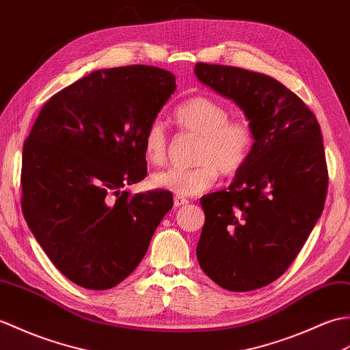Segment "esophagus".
Instances as JSON below:
<instances>
[{
  "label": "esophagus",
  "instance_id": "1",
  "mask_svg": "<svg viewBox=\"0 0 350 350\" xmlns=\"http://www.w3.org/2000/svg\"><path fill=\"white\" fill-rule=\"evenodd\" d=\"M187 204H189V199H185V198H183V196H175V199H174V205H175L176 208L184 206V205H187Z\"/></svg>",
  "mask_w": 350,
  "mask_h": 350
}]
</instances>
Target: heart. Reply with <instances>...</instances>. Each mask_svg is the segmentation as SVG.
<instances>
[{
  "instance_id": "obj_1",
  "label": "heart",
  "mask_w": 350,
  "mask_h": 350,
  "mask_svg": "<svg viewBox=\"0 0 350 350\" xmlns=\"http://www.w3.org/2000/svg\"><path fill=\"white\" fill-rule=\"evenodd\" d=\"M223 103L205 96L187 98L178 105L172 118L184 130L200 135L196 166L169 167L151 176L155 189L167 190L176 196H196L211 189L219 172L232 176L250 160L254 148V131L244 118H229ZM144 155L151 165H163L167 152L166 127L154 120L144 135Z\"/></svg>"
}]
</instances>
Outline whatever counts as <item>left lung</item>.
I'll list each match as a JSON object with an SVG mask.
<instances>
[{
    "label": "left lung",
    "instance_id": "8db88e82",
    "mask_svg": "<svg viewBox=\"0 0 350 350\" xmlns=\"http://www.w3.org/2000/svg\"><path fill=\"white\" fill-rule=\"evenodd\" d=\"M195 75L232 100L254 131L252 157L234 183L200 199L199 265L223 289H260L289 268L323 211L328 169L319 122L271 76L205 63Z\"/></svg>",
    "mask_w": 350,
    "mask_h": 350
}]
</instances>
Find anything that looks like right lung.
Wrapping results in <instances>:
<instances>
[{
    "label": "right lung",
    "instance_id": "1",
    "mask_svg": "<svg viewBox=\"0 0 350 350\" xmlns=\"http://www.w3.org/2000/svg\"><path fill=\"white\" fill-rule=\"evenodd\" d=\"M176 90L152 66L102 68L52 96L22 152V213L68 280L105 291L148 250L172 193L122 190L146 176L144 135Z\"/></svg>",
    "mask_w": 350,
    "mask_h": 350
}]
</instances>
